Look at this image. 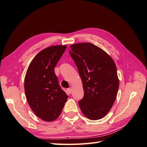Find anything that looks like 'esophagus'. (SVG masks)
I'll use <instances>...</instances> for the list:
<instances>
[{
    "label": "esophagus",
    "mask_w": 147,
    "mask_h": 147,
    "mask_svg": "<svg viewBox=\"0 0 147 147\" xmlns=\"http://www.w3.org/2000/svg\"><path fill=\"white\" fill-rule=\"evenodd\" d=\"M67 94H71V92H72L71 89H68L67 90Z\"/></svg>",
    "instance_id": "obj_1"
}]
</instances>
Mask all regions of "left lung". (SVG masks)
I'll return each instance as SVG.
<instances>
[{"label": "left lung", "mask_w": 147, "mask_h": 147, "mask_svg": "<svg viewBox=\"0 0 147 147\" xmlns=\"http://www.w3.org/2000/svg\"><path fill=\"white\" fill-rule=\"evenodd\" d=\"M69 51L82 79L84 96L78 105L85 117L97 120L105 117L116 100L119 79L110 55L89 42L72 44Z\"/></svg>", "instance_id": "obj_1"}]
</instances>
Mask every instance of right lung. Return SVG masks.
I'll return each instance as SVG.
<instances>
[{"mask_svg": "<svg viewBox=\"0 0 147 147\" xmlns=\"http://www.w3.org/2000/svg\"><path fill=\"white\" fill-rule=\"evenodd\" d=\"M67 46H53L42 50L29 64L24 80L28 103L35 115L47 122L58 118L68 96L61 89L55 67Z\"/></svg>", "mask_w": 147, "mask_h": 147, "instance_id": "add662e5", "label": "right lung"}]
</instances>
